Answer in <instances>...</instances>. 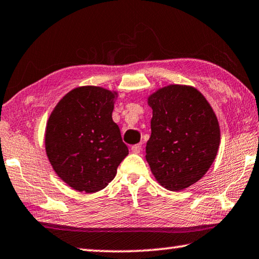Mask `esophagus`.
I'll use <instances>...</instances> for the list:
<instances>
[{"mask_svg":"<svg viewBox=\"0 0 259 259\" xmlns=\"http://www.w3.org/2000/svg\"><path fill=\"white\" fill-rule=\"evenodd\" d=\"M131 151H133L135 154L141 153V151H142V144H141V143H139V144H135V145L131 146Z\"/></svg>","mask_w":259,"mask_h":259,"instance_id":"1","label":"esophagus"}]
</instances>
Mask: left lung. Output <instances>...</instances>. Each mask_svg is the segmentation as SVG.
Masks as SVG:
<instances>
[{"mask_svg": "<svg viewBox=\"0 0 259 259\" xmlns=\"http://www.w3.org/2000/svg\"><path fill=\"white\" fill-rule=\"evenodd\" d=\"M149 105L153 113L146 161L162 187L183 190L199 181L214 161L220 144L218 120L192 86L168 85L149 97Z\"/></svg>", "mask_w": 259, "mask_h": 259, "instance_id": "8db88e82", "label": "left lung"}]
</instances>
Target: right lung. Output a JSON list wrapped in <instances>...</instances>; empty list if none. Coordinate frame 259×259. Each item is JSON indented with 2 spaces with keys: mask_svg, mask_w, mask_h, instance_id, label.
<instances>
[{
  "mask_svg": "<svg viewBox=\"0 0 259 259\" xmlns=\"http://www.w3.org/2000/svg\"><path fill=\"white\" fill-rule=\"evenodd\" d=\"M116 92L81 86L65 94L48 118L49 162L68 186L92 194L108 186L129 153L112 113Z\"/></svg>",
  "mask_w": 259,
  "mask_h": 259,
  "instance_id": "add662e5",
  "label": "right lung"
}]
</instances>
